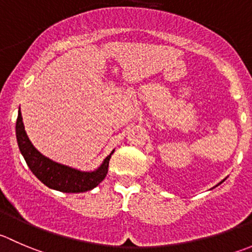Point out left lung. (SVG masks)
Wrapping results in <instances>:
<instances>
[{
  "mask_svg": "<svg viewBox=\"0 0 252 252\" xmlns=\"http://www.w3.org/2000/svg\"><path fill=\"white\" fill-rule=\"evenodd\" d=\"M224 180H225V178H224ZM224 180H223V181H220V182H219L218 185H217V186H219V185H220V183H223V182H224ZM217 186H216V187H217Z\"/></svg>",
  "mask_w": 252,
  "mask_h": 252,
  "instance_id": "obj_1",
  "label": "left lung"
}]
</instances>
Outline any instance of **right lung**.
I'll use <instances>...</instances> for the list:
<instances>
[{"label":"right lung","mask_w":252,"mask_h":252,"mask_svg":"<svg viewBox=\"0 0 252 252\" xmlns=\"http://www.w3.org/2000/svg\"><path fill=\"white\" fill-rule=\"evenodd\" d=\"M17 143L21 154L33 175L43 182L46 187L64 193H80L91 191L99 185L108 172L109 160L114 150L102 161L101 165L94 171H82L70 166L63 165L44 156L32 144L24 130L21 111L16 122Z\"/></svg>","instance_id":"right-lung-1"}]
</instances>
